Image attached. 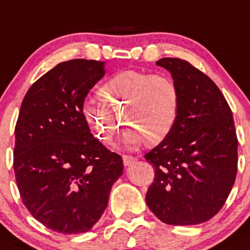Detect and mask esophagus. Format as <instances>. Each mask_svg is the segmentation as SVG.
Returning <instances> with one entry per match:
<instances>
[{"label": "esophagus", "instance_id": "1", "mask_svg": "<svg viewBox=\"0 0 250 250\" xmlns=\"http://www.w3.org/2000/svg\"><path fill=\"white\" fill-rule=\"evenodd\" d=\"M135 162H136L135 157L123 156V164H125V167H129V165L134 164V163H135Z\"/></svg>", "mask_w": 250, "mask_h": 250}]
</instances>
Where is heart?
I'll return each mask as SVG.
<instances>
[{"label": "heart", "mask_w": 250, "mask_h": 250, "mask_svg": "<svg viewBox=\"0 0 250 250\" xmlns=\"http://www.w3.org/2000/svg\"><path fill=\"white\" fill-rule=\"evenodd\" d=\"M102 104L86 102L83 115L97 138L111 144L123 121L130 127L123 145L134 148L145 141L154 146L172 133L180 114L178 86L167 75L123 70L98 90Z\"/></svg>", "instance_id": "obj_1"}]
</instances>
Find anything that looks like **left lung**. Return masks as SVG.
<instances>
[{
	"mask_svg": "<svg viewBox=\"0 0 250 250\" xmlns=\"http://www.w3.org/2000/svg\"><path fill=\"white\" fill-rule=\"evenodd\" d=\"M181 96L172 133L145 154L156 177L146 204L169 225L207 222L222 208L237 173V136L228 102L207 75L180 59L156 62Z\"/></svg>",
	"mask_w": 250,
	"mask_h": 250,
	"instance_id": "8db88e82",
	"label": "left lung"
}]
</instances>
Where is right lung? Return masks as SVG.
Masks as SVG:
<instances>
[{"label":"right lung","instance_id":"obj_1","mask_svg":"<svg viewBox=\"0 0 250 250\" xmlns=\"http://www.w3.org/2000/svg\"><path fill=\"white\" fill-rule=\"evenodd\" d=\"M105 62L59 63L30 87L15 125L14 171L20 196L38 222L83 233L101 219L123 172L122 157L91 134L83 115Z\"/></svg>","mask_w":250,"mask_h":250}]
</instances>
